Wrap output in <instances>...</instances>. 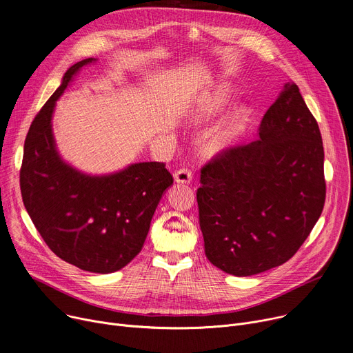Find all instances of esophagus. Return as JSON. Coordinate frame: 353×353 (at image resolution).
<instances>
[{
    "instance_id": "esophagus-1",
    "label": "esophagus",
    "mask_w": 353,
    "mask_h": 353,
    "mask_svg": "<svg viewBox=\"0 0 353 353\" xmlns=\"http://www.w3.org/2000/svg\"><path fill=\"white\" fill-rule=\"evenodd\" d=\"M193 179V172L189 169V168H181L179 169L176 173H174V180L177 183H181V184H187L190 183Z\"/></svg>"
}]
</instances>
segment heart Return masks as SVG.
Returning a JSON list of instances; mask_svg holds the SVG:
<instances>
[{"label":"heart","instance_id":"1","mask_svg":"<svg viewBox=\"0 0 353 353\" xmlns=\"http://www.w3.org/2000/svg\"><path fill=\"white\" fill-rule=\"evenodd\" d=\"M230 89L227 83H219L204 92L196 101L193 109V119L201 122L216 116L227 105ZM250 119V109L247 106H237L230 114L204 137L203 148L207 153L214 154L230 149L243 137Z\"/></svg>","mask_w":353,"mask_h":353}]
</instances>
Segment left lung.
<instances>
[{
    "mask_svg": "<svg viewBox=\"0 0 353 353\" xmlns=\"http://www.w3.org/2000/svg\"><path fill=\"white\" fill-rule=\"evenodd\" d=\"M200 183L199 220L211 264L248 276L287 263L321 217L326 196L322 137L299 88L285 83L258 140L217 153Z\"/></svg>",
    "mask_w": 353,
    "mask_h": 353,
    "instance_id": "obj_1",
    "label": "left lung"
}]
</instances>
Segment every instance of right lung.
I'll use <instances>...</instances> for the list:
<instances>
[{
    "mask_svg": "<svg viewBox=\"0 0 353 353\" xmlns=\"http://www.w3.org/2000/svg\"><path fill=\"white\" fill-rule=\"evenodd\" d=\"M93 61L70 66L37 113L23 145L19 185L23 205L52 252L83 271L109 274L128 265L142 250L173 176L159 161L89 176L59 157L51 123L55 102L78 70Z\"/></svg>",
    "mask_w": 353,
    "mask_h": 353,
    "instance_id": "right-lung-1",
    "label": "right lung"
}]
</instances>
